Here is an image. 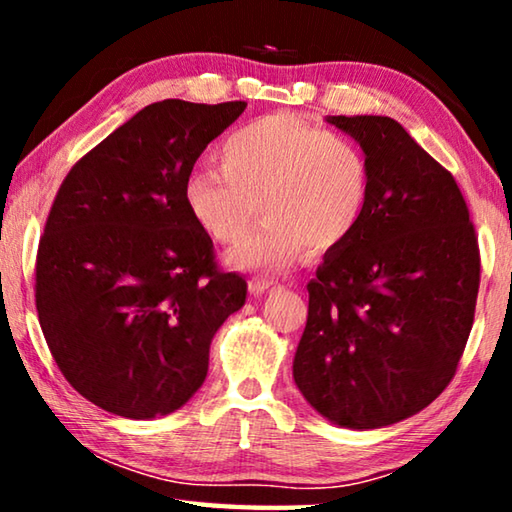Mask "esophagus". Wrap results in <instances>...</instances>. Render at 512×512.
<instances>
[{"instance_id": "1", "label": "esophagus", "mask_w": 512, "mask_h": 512, "mask_svg": "<svg viewBox=\"0 0 512 512\" xmlns=\"http://www.w3.org/2000/svg\"><path fill=\"white\" fill-rule=\"evenodd\" d=\"M273 280H266V277H253V280L248 282V287H250V293H253V296H262V293L266 291V289H271L273 287Z\"/></svg>"}]
</instances>
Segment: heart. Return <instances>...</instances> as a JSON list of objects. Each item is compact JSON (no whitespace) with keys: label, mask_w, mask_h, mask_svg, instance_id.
Listing matches in <instances>:
<instances>
[{"label":"heart","mask_w":512,"mask_h":512,"mask_svg":"<svg viewBox=\"0 0 512 512\" xmlns=\"http://www.w3.org/2000/svg\"><path fill=\"white\" fill-rule=\"evenodd\" d=\"M221 169L185 178L189 216L207 237L235 244L257 210L264 219L230 253L239 268L282 271L305 244L311 253L343 246L366 214L370 164L357 142L296 112H271L232 131L219 146Z\"/></svg>","instance_id":"heart-1"}]
</instances>
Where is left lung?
Returning a JSON list of instances; mask_svg holds the SVG:
<instances>
[{"instance_id": "left-lung-1", "label": "left lung", "mask_w": 512, "mask_h": 512, "mask_svg": "<svg viewBox=\"0 0 512 512\" xmlns=\"http://www.w3.org/2000/svg\"><path fill=\"white\" fill-rule=\"evenodd\" d=\"M370 164L363 221L307 284L293 379L327 420L377 429L454 379L474 323L481 255L456 180L391 117H327Z\"/></svg>"}]
</instances>
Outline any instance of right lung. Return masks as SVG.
<instances>
[{
    "instance_id": "1",
    "label": "right lung",
    "mask_w": 512,
    "mask_h": 512,
    "mask_svg": "<svg viewBox=\"0 0 512 512\" xmlns=\"http://www.w3.org/2000/svg\"><path fill=\"white\" fill-rule=\"evenodd\" d=\"M246 101L151 103L74 164L36 257L38 320L58 370L121 418L180 409L248 284L216 264L185 178Z\"/></svg>"
}]
</instances>
